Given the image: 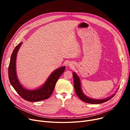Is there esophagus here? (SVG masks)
I'll use <instances>...</instances> for the list:
<instances>
[{"label": "esophagus", "instance_id": "1", "mask_svg": "<svg viewBox=\"0 0 130 130\" xmlns=\"http://www.w3.org/2000/svg\"><path fill=\"white\" fill-rule=\"evenodd\" d=\"M69 65H70V66H72V64H69Z\"/></svg>", "mask_w": 130, "mask_h": 130}]
</instances>
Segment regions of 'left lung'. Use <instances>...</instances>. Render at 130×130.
Listing matches in <instances>:
<instances>
[{"label":"left lung","instance_id":"8db88e82","mask_svg":"<svg viewBox=\"0 0 130 130\" xmlns=\"http://www.w3.org/2000/svg\"><path fill=\"white\" fill-rule=\"evenodd\" d=\"M73 76L74 78V86L75 90L76 95L81 100H82L84 102H86V103H90V104H94L103 103L104 102H105L111 99L115 95V94H113V95H111V96L106 98L105 99H94L91 98L90 97H88L83 92V91L82 90L81 82H80V78L75 72H73ZM117 91L115 92V93L117 92Z\"/></svg>","mask_w":130,"mask_h":130}]
</instances>
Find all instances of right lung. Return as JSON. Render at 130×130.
Segmentation results:
<instances>
[{"instance_id":"1","label":"right lung","mask_w":130,"mask_h":130,"mask_svg":"<svg viewBox=\"0 0 130 130\" xmlns=\"http://www.w3.org/2000/svg\"><path fill=\"white\" fill-rule=\"evenodd\" d=\"M20 43L13 50L8 67V77L11 86L23 99L29 102H38L48 99L54 91L56 82L65 71V66L60 67L53 71L41 86L34 90L26 88L20 83L16 72L17 53L22 45Z\"/></svg>"}]
</instances>
